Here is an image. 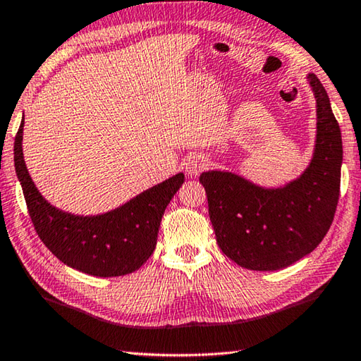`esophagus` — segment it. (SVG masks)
I'll use <instances>...</instances> for the list:
<instances>
[{
	"label": "esophagus",
	"mask_w": 361,
	"mask_h": 361,
	"mask_svg": "<svg viewBox=\"0 0 361 361\" xmlns=\"http://www.w3.org/2000/svg\"><path fill=\"white\" fill-rule=\"evenodd\" d=\"M205 167H207V159L204 156L192 154V156L188 157V161H186V172L191 175V176L199 175Z\"/></svg>",
	"instance_id": "obj_1"
}]
</instances>
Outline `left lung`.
<instances>
[{
	"instance_id": "obj_1",
	"label": "left lung",
	"mask_w": 361,
	"mask_h": 361,
	"mask_svg": "<svg viewBox=\"0 0 361 361\" xmlns=\"http://www.w3.org/2000/svg\"><path fill=\"white\" fill-rule=\"evenodd\" d=\"M317 99V145L307 170L279 189L229 172H204L209 215L221 252L250 271H277L319 247L339 200L342 138L325 87L310 73Z\"/></svg>"
}]
</instances>
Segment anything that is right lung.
<instances>
[{
    "label": "right lung",
    "mask_w": 361,
    "mask_h": 361,
    "mask_svg": "<svg viewBox=\"0 0 361 361\" xmlns=\"http://www.w3.org/2000/svg\"><path fill=\"white\" fill-rule=\"evenodd\" d=\"M23 121L14 142L16 172L36 234L52 255L95 277H118L142 267L156 248L166 207L185 183L178 173L113 212L75 216L47 204L28 175L22 152Z\"/></svg>",
    "instance_id": "add662e5"
}]
</instances>
